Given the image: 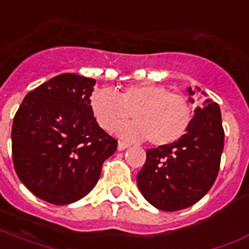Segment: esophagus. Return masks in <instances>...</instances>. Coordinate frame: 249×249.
<instances>
[{"label": "esophagus", "mask_w": 249, "mask_h": 249, "mask_svg": "<svg viewBox=\"0 0 249 249\" xmlns=\"http://www.w3.org/2000/svg\"><path fill=\"white\" fill-rule=\"evenodd\" d=\"M128 144L127 142H118V151H124L126 148H128Z\"/></svg>", "instance_id": "obj_1"}]
</instances>
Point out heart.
Segmentation results:
<instances>
[{"label": "heart", "mask_w": 249, "mask_h": 249, "mask_svg": "<svg viewBox=\"0 0 249 249\" xmlns=\"http://www.w3.org/2000/svg\"><path fill=\"white\" fill-rule=\"evenodd\" d=\"M89 105L94 119L105 131H113L132 114L135 121L119 127V136L127 140L149 139L153 145L178 142L192 122V107L187 97L161 86H131L118 96L100 88L92 93Z\"/></svg>", "instance_id": "obj_1"}]
</instances>
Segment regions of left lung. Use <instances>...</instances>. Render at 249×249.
<instances>
[{
  "label": "left lung",
  "instance_id": "left-lung-1",
  "mask_svg": "<svg viewBox=\"0 0 249 249\" xmlns=\"http://www.w3.org/2000/svg\"><path fill=\"white\" fill-rule=\"evenodd\" d=\"M196 90L200 92V88H187L190 96ZM190 101L194 103V98L190 97ZM223 142L221 109L207 98L195 109V117L183 138L146 149L145 163L136 175L139 190L160 211L175 212L194 205L217 178Z\"/></svg>",
  "mask_w": 249,
  "mask_h": 249
}]
</instances>
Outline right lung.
Segmentation results:
<instances>
[{
    "instance_id": "1",
    "label": "right lung",
    "mask_w": 249,
    "mask_h": 249,
    "mask_svg": "<svg viewBox=\"0 0 249 249\" xmlns=\"http://www.w3.org/2000/svg\"><path fill=\"white\" fill-rule=\"evenodd\" d=\"M96 80L61 74L31 90L14 117L13 161L20 182L55 205L78 201L96 186L118 142L96 122Z\"/></svg>"
}]
</instances>
